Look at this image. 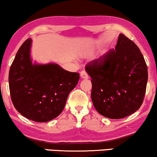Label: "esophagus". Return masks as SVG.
I'll return each instance as SVG.
<instances>
[{
    "label": "esophagus",
    "mask_w": 157,
    "mask_h": 157,
    "mask_svg": "<svg viewBox=\"0 0 157 157\" xmlns=\"http://www.w3.org/2000/svg\"><path fill=\"white\" fill-rule=\"evenodd\" d=\"M80 75H81V77H82V78H83V79H87L88 78H89L88 74L86 73V72L84 71H82V72H81Z\"/></svg>",
    "instance_id": "1"
}]
</instances>
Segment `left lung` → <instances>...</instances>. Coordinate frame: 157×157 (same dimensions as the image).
Segmentation results:
<instances>
[{"label":"left lung","instance_id":"1","mask_svg":"<svg viewBox=\"0 0 157 157\" xmlns=\"http://www.w3.org/2000/svg\"><path fill=\"white\" fill-rule=\"evenodd\" d=\"M91 77V98L99 114L121 119L135 112L144 99L148 67L140 50L120 34L115 49L86 64Z\"/></svg>","mask_w":157,"mask_h":157}]
</instances>
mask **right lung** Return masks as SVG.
<instances>
[{"label":"right lung","instance_id":"right-lung-1","mask_svg":"<svg viewBox=\"0 0 157 157\" xmlns=\"http://www.w3.org/2000/svg\"><path fill=\"white\" fill-rule=\"evenodd\" d=\"M31 40L20 46L9 73L11 99L22 115L36 122H48L64 109L68 95L77 85L79 73L56 64H33Z\"/></svg>","mask_w":157,"mask_h":157}]
</instances>
